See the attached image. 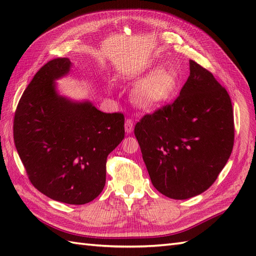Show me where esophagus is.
Segmentation results:
<instances>
[{
    "mask_svg": "<svg viewBox=\"0 0 256 256\" xmlns=\"http://www.w3.org/2000/svg\"><path fill=\"white\" fill-rule=\"evenodd\" d=\"M124 128H125V132L126 133H132L133 132V128H134V125H133V121L131 118H126L125 120V124H124Z\"/></svg>",
    "mask_w": 256,
    "mask_h": 256,
    "instance_id": "34e87169",
    "label": "esophagus"
}]
</instances>
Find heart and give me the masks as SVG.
I'll use <instances>...</instances> for the list:
<instances>
[{
  "mask_svg": "<svg viewBox=\"0 0 256 256\" xmlns=\"http://www.w3.org/2000/svg\"><path fill=\"white\" fill-rule=\"evenodd\" d=\"M179 80L170 70H155L148 76L134 92V99L144 110L153 111L162 106L175 96Z\"/></svg>",
  "mask_w": 256,
  "mask_h": 256,
  "instance_id": "obj_1",
  "label": "heart"
}]
</instances>
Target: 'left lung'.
<instances>
[{
	"label": "left lung",
	"instance_id": "obj_1",
	"mask_svg": "<svg viewBox=\"0 0 256 256\" xmlns=\"http://www.w3.org/2000/svg\"><path fill=\"white\" fill-rule=\"evenodd\" d=\"M179 96L136 123L134 134L153 186L182 200L206 192L231 155L234 121L230 96L208 70L189 60Z\"/></svg>",
	"mask_w": 256,
	"mask_h": 256
}]
</instances>
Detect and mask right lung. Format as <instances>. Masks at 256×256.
I'll list each match as a JSON object with an SVG mask.
<instances>
[{
	"mask_svg": "<svg viewBox=\"0 0 256 256\" xmlns=\"http://www.w3.org/2000/svg\"><path fill=\"white\" fill-rule=\"evenodd\" d=\"M70 67L68 58H56L38 70L16 108L13 133L32 186L52 200L84 204L104 188L106 157L124 138V116L59 94L55 81Z\"/></svg>",
	"mask_w": 256,
	"mask_h": 256,
	"instance_id": "1",
	"label": "right lung"
}]
</instances>
